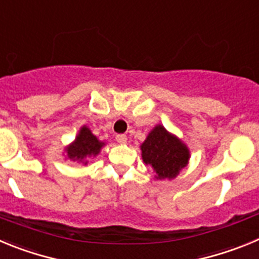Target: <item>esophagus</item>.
Segmentation results:
<instances>
[{
	"label": "esophagus",
	"mask_w": 259,
	"mask_h": 259,
	"mask_svg": "<svg viewBox=\"0 0 259 259\" xmlns=\"http://www.w3.org/2000/svg\"><path fill=\"white\" fill-rule=\"evenodd\" d=\"M126 135L125 134H117L116 135V141H117V143H120V144H124V143H126Z\"/></svg>",
	"instance_id": "esophagus-1"
}]
</instances>
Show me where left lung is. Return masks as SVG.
Wrapping results in <instances>:
<instances>
[{"label": "left lung", "instance_id": "8db88e82", "mask_svg": "<svg viewBox=\"0 0 259 259\" xmlns=\"http://www.w3.org/2000/svg\"><path fill=\"white\" fill-rule=\"evenodd\" d=\"M141 148L143 161L153 167L158 179L177 177L190 158L187 147L174 135L169 134L161 125L148 134Z\"/></svg>", "mask_w": 259, "mask_h": 259}]
</instances>
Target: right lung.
<instances>
[{
    "mask_svg": "<svg viewBox=\"0 0 259 259\" xmlns=\"http://www.w3.org/2000/svg\"><path fill=\"white\" fill-rule=\"evenodd\" d=\"M103 144L98 141L97 137H94L88 127L83 126L76 141L67 148V155L73 161H83L88 156L98 155Z\"/></svg>",
    "mask_w": 259,
    "mask_h": 259,
    "instance_id": "1",
    "label": "right lung"
}]
</instances>
